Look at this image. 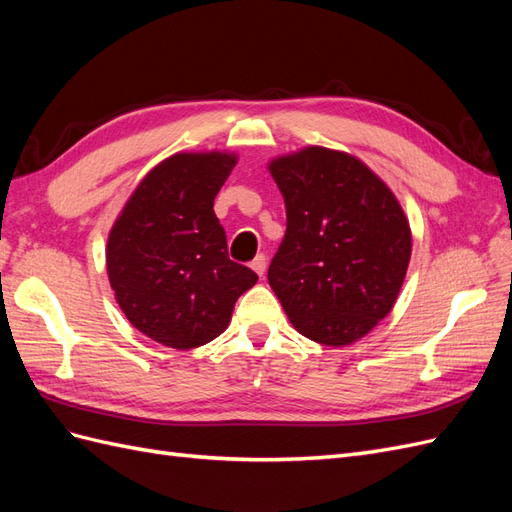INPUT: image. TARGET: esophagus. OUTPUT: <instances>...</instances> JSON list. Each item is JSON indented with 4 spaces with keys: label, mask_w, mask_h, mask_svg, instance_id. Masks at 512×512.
<instances>
[{
    "label": "esophagus",
    "mask_w": 512,
    "mask_h": 512,
    "mask_svg": "<svg viewBox=\"0 0 512 512\" xmlns=\"http://www.w3.org/2000/svg\"><path fill=\"white\" fill-rule=\"evenodd\" d=\"M252 269L262 277L265 275V271H267V258L262 256V254H258L254 260H252Z\"/></svg>",
    "instance_id": "obj_1"
}]
</instances>
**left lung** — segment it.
Returning a JSON list of instances; mask_svg holds the SVG:
<instances>
[{"label":"left lung","mask_w":512,"mask_h":512,"mask_svg":"<svg viewBox=\"0 0 512 512\" xmlns=\"http://www.w3.org/2000/svg\"><path fill=\"white\" fill-rule=\"evenodd\" d=\"M286 203V235L269 286L292 327L342 348L389 316L404 284L412 232L374 170L346 151L309 145L269 162Z\"/></svg>","instance_id":"1"}]
</instances>
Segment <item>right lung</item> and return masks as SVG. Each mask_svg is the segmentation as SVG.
<instances>
[{
	"instance_id": "obj_1",
	"label": "right lung",
	"mask_w": 512,
	"mask_h": 512,
	"mask_svg": "<svg viewBox=\"0 0 512 512\" xmlns=\"http://www.w3.org/2000/svg\"><path fill=\"white\" fill-rule=\"evenodd\" d=\"M237 156L175 153L153 166L108 232L106 273L134 329L175 350L222 335L237 299L258 275L228 258L215 218Z\"/></svg>"
}]
</instances>
